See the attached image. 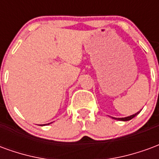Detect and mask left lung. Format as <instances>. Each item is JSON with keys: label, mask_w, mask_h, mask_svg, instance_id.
<instances>
[{"label": "left lung", "mask_w": 159, "mask_h": 159, "mask_svg": "<svg viewBox=\"0 0 159 159\" xmlns=\"http://www.w3.org/2000/svg\"><path fill=\"white\" fill-rule=\"evenodd\" d=\"M140 112V111H139ZM139 112H137V113L134 114V115H131V116H129V117H118V118H117V117H112V118H114V119H117V120H119V121H129V120H131L132 118H134V117H135V116H137L138 114H139Z\"/></svg>", "instance_id": "1"}]
</instances>
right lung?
Instances as JSON below:
<instances>
[{
  "instance_id": "add662e5",
  "label": "right lung",
  "mask_w": 159,
  "mask_h": 159,
  "mask_svg": "<svg viewBox=\"0 0 159 159\" xmlns=\"http://www.w3.org/2000/svg\"><path fill=\"white\" fill-rule=\"evenodd\" d=\"M48 124H49V123H48Z\"/></svg>"
}]
</instances>
